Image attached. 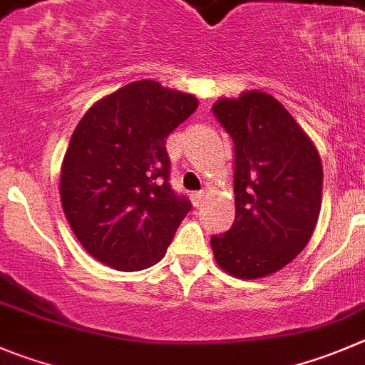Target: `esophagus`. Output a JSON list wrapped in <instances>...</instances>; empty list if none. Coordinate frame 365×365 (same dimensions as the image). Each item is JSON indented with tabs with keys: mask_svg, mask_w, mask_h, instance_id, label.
<instances>
[{
	"mask_svg": "<svg viewBox=\"0 0 365 365\" xmlns=\"http://www.w3.org/2000/svg\"><path fill=\"white\" fill-rule=\"evenodd\" d=\"M190 200H192L193 206L199 207L200 204H202V200H204V193H202V192H195V193H192V195H190Z\"/></svg>",
	"mask_w": 365,
	"mask_h": 365,
	"instance_id": "34e87169",
	"label": "esophagus"
}]
</instances>
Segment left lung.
<instances>
[{"instance_id": "obj_1", "label": "left lung", "mask_w": 365, "mask_h": 365, "mask_svg": "<svg viewBox=\"0 0 365 365\" xmlns=\"http://www.w3.org/2000/svg\"><path fill=\"white\" fill-rule=\"evenodd\" d=\"M217 120L235 141V222L211 237L217 265L258 279L296 259L310 242L322 202L317 147L269 93L218 98Z\"/></svg>"}]
</instances>
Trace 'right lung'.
I'll use <instances>...</instances> for the list:
<instances>
[{"label": "right lung", "instance_id": "obj_1", "mask_svg": "<svg viewBox=\"0 0 365 365\" xmlns=\"http://www.w3.org/2000/svg\"><path fill=\"white\" fill-rule=\"evenodd\" d=\"M197 96L136 81L89 107L61 166V204L82 247L123 272L161 262L192 204L168 185L165 141Z\"/></svg>", "mask_w": 365, "mask_h": 365}]
</instances>
